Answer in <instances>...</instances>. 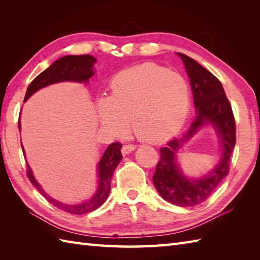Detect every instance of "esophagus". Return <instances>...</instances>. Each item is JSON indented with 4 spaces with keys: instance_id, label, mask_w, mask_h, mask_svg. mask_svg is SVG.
I'll list each match as a JSON object with an SVG mask.
<instances>
[{
    "instance_id": "obj_1",
    "label": "esophagus",
    "mask_w": 260,
    "mask_h": 260,
    "mask_svg": "<svg viewBox=\"0 0 260 260\" xmlns=\"http://www.w3.org/2000/svg\"><path fill=\"white\" fill-rule=\"evenodd\" d=\"M136 148V145L134 144H125L121 147V153H123V155H126V154H129L131 152H133Z\"/></svg>"
}]
</instances>
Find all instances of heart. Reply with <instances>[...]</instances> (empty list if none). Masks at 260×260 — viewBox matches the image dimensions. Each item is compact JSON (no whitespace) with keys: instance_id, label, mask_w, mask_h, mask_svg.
Returning <instances> with one entry per match:
<instances>
[{"instance_id":"1","label":"heart","mask_w":260,"mask_h":260,"mask_svg":"<svg viewBox=\"0 0 260 260\" xmlns=\"http://www.w3.org/2000/svg\"><path fill=\"white\" fill-rule=\"evenodd\" d=\"M191 92L182 75L155 63L120 71L110 81V97L98 102L103 126L123 134L132 121L146 142H161L178 132L189 115Z\"/></svg>"}]
</instances>
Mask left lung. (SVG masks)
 Listing matches in <instances>:
<instances>
[{
    "label": "left lung",
    "mask_w": 260,
    "mask_h": 260,
    "mask_svg": "<svg viewBox=\"0 0 260 260\" xmlns=\"http://www.w3.org/2000/svg\"><path fill=\"white\" fill-rule=\"evenodd\" d=\"M178 54L183 60L190 78L197 118L183 137H175L159 150L161 157L153 175V183L165 201L180 207H194L206 201L229 173L231 154L236 145V121L233 108L217 77L196 60L183 53L178 52ZM207 121L215 126L222 139V162L209 176L202 179L189 180L179 172L175 154L185 140Z\"/></svg>",
    "instance_id": "obj_1"
}]
</instances>
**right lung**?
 Segmentation results:
<instances>
[{
    "label": "right lung",
    "instance_id": "1",
    "mask_svg": "<svg viewBox=\"0 0 260 260\" xmlns=\"http://www.w3.org/2000/svg\"><path fill=\"white\" fill-rule=\"evenodd\" d=\"M96 62V59L89 54H82V56H66L58 59L54 61L50 67L37 76L29 85L25 92L24 102L33 95L37 90L46 87L48 85L54 84L59 81H86L88 82L91 76H93L92 66ZM21 128L19 121V129ZM121 144L119 142L112 143L105 151L104 155L101 161L98 163V176H99V186L97 193L93 196L89 201L82 202L79 204H63L54 199L47 196L45 191L42 190L40 184L36 181L35 176L32 174V171L26 163V175L29 178L31 183L35 185L36 189L45 197L47 200L57 207L60 210H63L66 212L71 214H85L91 212L93 210L98 209L102 204L106 201V199L110 191V183H112V178L114 171L120 162L121 155L120 153Z\"/></svg>",
    "mask_w": 260,
    "mask_h": 260
}]
</instances>
